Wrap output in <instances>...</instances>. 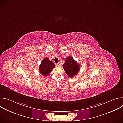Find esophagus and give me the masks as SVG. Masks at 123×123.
Returning a JSON list of instances; mask_svg holds the SVG:
<instances>
[{"instance_id": "1", "label": "esophagus", "mask_w": 123, "mask_h": 123, "mask_svg": "<svg viewBox=\"0 0 123 123\" xmlns=\"http://www.w3.org/2000/svg\"><path fill=\"white\" fill-rule=\"evenodd\" d=\"M56 66L57 67H60L61 66V64H59V63H57V64H56Z\"/></svg>"}]
</instances>
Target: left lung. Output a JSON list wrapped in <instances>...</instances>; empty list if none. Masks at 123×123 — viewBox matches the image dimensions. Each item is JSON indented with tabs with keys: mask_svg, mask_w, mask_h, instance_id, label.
Segmentation results:
<instances>
[{
	"mask_svg": "<svg viewBox=\"0 0 123 123\" xmlns=\"http://www.w3.org/2000/svg\"><path fill=\"white\" fill-rule=\"evenodd\" d=\"M63 68L66 74L70 78H72L80 71V65L74 60L71 56L66 58L65 63L63 65Z\"/></svg>",
	"mask_w": 123,
	"mask_h": 123,
	"instance_id": "1",
	"label": "left lung"
}]
</instances>
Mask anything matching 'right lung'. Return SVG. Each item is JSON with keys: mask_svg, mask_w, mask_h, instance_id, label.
Listing matches in <instances>:
<instances>
[{"mask_svg": "<svg viewBox=\"0 0 123 123\" xmlns=\"http://www.w3.org/2000/svg\"><path fill=\"white\" fill-rule=\"evenodd\" d=\"M55 67V64L50 61L48 58H45L43 59L39 66V71L41 74L44 76L48 75L52 71V68Z\"/></svg>", "mask_w": 123, "mask_h": 123, "instance_id": "1", "label": "right lung"}]
</instances>
